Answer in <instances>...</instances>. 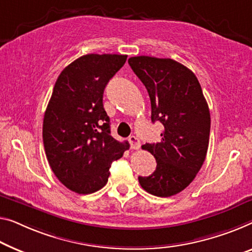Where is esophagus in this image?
<instances>
[{"mask_svg":"<svg viewBox=\"0 0 252 252\" xmlns=\"http://www.w3.org/2000/svg\"><path fill=\"white\" fill-rule=\"evenodd\" d=\"M129 142H130V146L132 149L140 148V140H139L138 137H136V136L129 137Z\"/></svg>","mask_w":252,"mask_h":252,"instance_id":"34e87169","label":"esophagus"}]
</instances>
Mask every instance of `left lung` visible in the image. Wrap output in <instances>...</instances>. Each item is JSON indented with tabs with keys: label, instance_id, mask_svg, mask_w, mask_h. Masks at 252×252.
<instances>
[{
	"label": "left lung",
	"instance_id": "obj_1",
	"mask_svg": "<svg viewBox=\"0 0 252 252\" xmlns=\"http://www.w3.org/2000/svg\"><path fill=\"white\" fill-rule=\"evenodd\" d=\"M131 69L147 89L152 121L164 126L160 142L146 144L156 159L155 172L139 176L142 189L157 197L181 192L205 162L209 144L210 113L192 71L172 59L133 56Z\"/></svg>",
	"mask_w": 252,
	"mask_h": 252
}]
</instances>
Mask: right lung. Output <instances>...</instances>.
Segmentation results:
<instances>
[{
	"label": "right lung",
	"instance_id": "right-lung-1",
	"mask_svg": "<svg viewBox=\"0 0 252 252\" xmlns=\"http://www.w3.org/2000/svg\"><path fill=\"white\" fill-rule=\"evenodd\" d=\"M126 55L87 54L60 73L45 111L43 142L48 164L67 189L93 193L106 185L112 162L129 142L111 136L103 94Z\"/></svg>",
	"mask_w": 252,
	"mask_h": 252
}]
</instances>
